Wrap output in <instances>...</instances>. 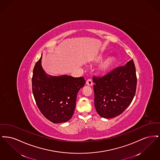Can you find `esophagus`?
Masks as SVG:
<instances>
[{"instance_id": "esophagus-1", "label": "esophagus", "mask_w": 160, "mask_h": 160, "mask_svg": "<svg viewBox=\"0 0 160 160\" xmlns=\"http://www.w3.org/2000/svg\"><path fill=\"white\" fill-rule=\"evenodd\" d=\"M86 84L87 85L89 86H92L93 85V83H92V81L91 79H88L87 81H86Z\"/></svg>"}]
</instances>
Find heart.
Masks as SVG:
<instances>
[{
  "instance_id": "b5f03b06",
  "label": "heart",
  "mask_w": 160,
  "mask_h": 160,
  "mask_svg": "<svg viewBox=\"0 0 160 160\" xmlns=\"http://www.w3.org/2000/svg\"><path fill=\"white\" fill-rule=\"evenodd\" d=\"M102 55L101 54H99L97 55L95 58V61L97 62H98L99 61L102 59ZM116 59L114 56H108L105 59L101 62L99 66V71L101 73L106 74L107 72H109L113 68L116 63Z\"/></svg>"
}]
</instances>
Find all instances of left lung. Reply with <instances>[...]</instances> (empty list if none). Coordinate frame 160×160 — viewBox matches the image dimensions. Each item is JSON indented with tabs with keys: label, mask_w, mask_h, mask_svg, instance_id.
I'll list each match as a JSON object with an SVG mask.
<instances>
[{
	"label": "left lung",
	"mask_w": 160,
	"mask_h": 160,
	"mask_svg": "<svg viewBox=\"0 0 160 160\" xmlns=\"http://www.w3.org/2000/svg\"><path fill=\"white\" fill-rule=\"evenodd\" d=\"M94 104L97 113L106 119L122 113L134 97L137 77L132 59L102 77H93Z\"/></svg>",
	"instance_id": "1"
}]
</instances>
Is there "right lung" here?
Instances as JSON below:
<instances>
[{
	"label": "right lung",
	"mask_w": 160,
	"mask_h": 160,
	"mask_svg": "<svg viewBox=\"0 0 160 160\" xmlns=\"http://www.w3.org/2000/svg\"><path fill=\"white\" fill-rule=\"evenodd\" d=\"M42 56L36 63L32 80V92L38 108L50 121H68L76 105L77 95L86 83L83 77L48 75L42 67Z\"/></svg>",
	"instance_id": "right-lung-1"
}]
</instances>
